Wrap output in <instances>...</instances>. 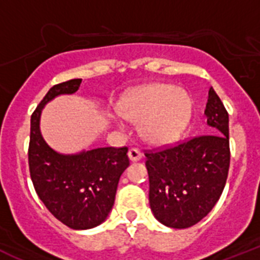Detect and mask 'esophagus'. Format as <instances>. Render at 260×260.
Returning a JSON list of instances; mask_svg holds the SVG:
<instances>
[{
	"label": "esophagus",
	"instance_id": "esophagus-1",
	"mask_svg": "<svg viewBox=\"0 0 260 260\" xmlns=\"http://www.w3.org/2000/svg\"><path fill=\"white\" fill-rule=\"evenodd\" d=\"M128 158L132 160V161H138V160H141L142 158V152L138 148H130L127 152Z\"/></svg>",
	"mask_w": 260,
	"mask_h": 260
}]
</instances>
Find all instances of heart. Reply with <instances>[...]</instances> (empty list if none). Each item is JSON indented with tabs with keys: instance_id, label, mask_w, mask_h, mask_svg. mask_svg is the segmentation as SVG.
Segmentation results:
<instances>
[{
	"instance_id": "1",
	"label": "heart",
	"mask_w": 260,
	"mask_h": 260,
	"mask_svg": "<svg viewBox=\"0 0 260 260\" xmlns=\"http://www.w3.org/2000/svg\"><path fill=\"white\" fill-rule=\"evenodd\" d=\"M191 112L189 96L171 84H152L135 92L121 104L123 118L142 121V132L147 141L165 144L176 139L185 127ZM121 127L123 123L117 121Z\"/></svg>"
}]
</instances>
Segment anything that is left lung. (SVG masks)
Here are the masks:
<instances>
[{
	"mask_svg": "<svg viewBox=\"0 0 260 260\" xmlns=\"http://www.w3.org/2000/svg\"><path fill=\"white\" fill-rule=\"evenodd\" d=\"M204 116L211 134L144 153L151 211L169 228L185 229L201 221L220 199L226 182L229 116L212 87Z\"/></svg>",
	"mask_w": 260,
	"mask_h": 260,
	"instance_id": "left-lung-1",
	"label": "left lung"
}]
</instances>
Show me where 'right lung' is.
Returning a JSON list of instances; mask_svg holds the SVG:
<instances>
[{"label":"right lung","instance_id":"add662e5","mask_svg":"<svg viewBox=\"0 0 260 260\" xmlns=\"http://www.w3.org/2000/svg\"><path fill=\"white\" fill-rule=\"evenodd\" d=\"M82 79L56 84L31 116L28 165L36 194L57 220L83 231L107 220L116 198L121 174L130 161L127 147H102L63 155L50 148L40 132L45 104L59 95H73Z\"/></svg>","mask_w":260,"mask_h":260}]
</instances>
